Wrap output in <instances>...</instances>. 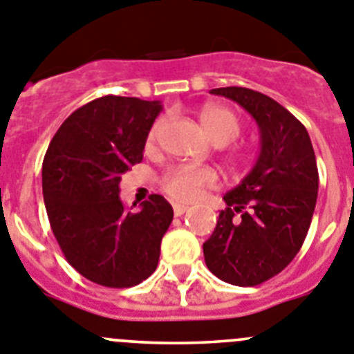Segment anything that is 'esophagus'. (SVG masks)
I'll list each match as a JSON object with an SVG mask.
<instances>
[{
    "label": "esophagus",
    "mask_w": 354,
    "mask_h": 354,
    "mask_svg": "<svg viewBox=\"0 0 354 354\" xmlns=\"http://www.w3.org/2000/svg\"><path fill=\"white\" fill-rule=\"evenodd\" d=\"M186 211H187V205L174 204V214H175V216H183Z\"/></svg>",
    "instance_id": "obj_1"
}]
</instances>
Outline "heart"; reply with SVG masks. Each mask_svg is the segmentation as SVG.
Here are the masks:
<instances>
[{"mask_svg":"<svg viewBox=\"0 0 354 354\" xmlns=\"http://www.w3.org/2000/svg\"><path fill=\"white\" fill-rule=\"evenodd\" d=\"M162 122L158 120L150 127L147 134V147H152L158 140ZM200 127L211 142L216 145H227L234 142L241 133V120L232 109L225 106L209 104L200 111ZM216 180V174L209 168H196L180 165L167 170L161 177L162 189L175 200L193 202L200 198L205 187L212 186Z\"/></svg>","mask_w":354,"mask_h":354,"instance_id":"heart-1","label":"heart"}]
</instances>
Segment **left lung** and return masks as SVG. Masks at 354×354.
<instances>
[{"instance_id":"obj_1","label":"left lung","mask_w":354,"mask_h":354,"mask_svg":"<svg viewBox=\"0 0 354 354\" xmlns=\"http://www.w3.org/2000/svg\"><path fill=\"white\" fill-rule=\"evenodd\" d=\"M255 118L261 154L243 183L223 196L204 243L209 271L227 283L253 287L283 271L301 248L317 202L319 174L305 126L274 99L243 86L211 90Z\"/></svg>"}]
</instances>
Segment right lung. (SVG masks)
Instances as JSON below:
<instances>
[{
	"mask_svg": "<svg viewBox=\"0 0 354 354\" xmlns=\"http://www.w3.org/2000/svg\"><path fill=\"white\" fill-rule=\"evenodd\" d=\"M159 111L158 101L99 97L62 124L44 156L42 193L53 234L68 264L99 286H138L158 268L174 209L150 195L140 211H127L118 184L143 159Z\"/></svg>",
	"mask_w": 354,
	"mask_h": 354,
	"instance_id": "right-lung-1",
	"label": "right lung"
}]
</instances>
